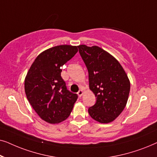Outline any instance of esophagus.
Instances as JSON below:
<instances>
[{
  "instance_id": "1",
  "label": "esophagus",
  "mask_w": 157,
  "mask_h": 157,
  "mask_svg": "<svg viewBox=\"0 0 157 157\" xmlns=\"http://www.w3.org/2000/svg\"><path fill=\"white\" fill-rule=\"evenodd\" d=\"M78 96L79 97H81V96L83 95V90H79V91H78Z\"/></svg>"
}]
</instances>
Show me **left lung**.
<instances>
[{
	"label": "left lung",
	"mask_w": 157,
	"mask_h": 157,
	"mask_svg": "<svg viewBox=\"0 0 157 157\" xmlns=\"http://www.w3.org/2000/svg\"><path fill=\"white\" fill-rule=\"evenodd\" d=\"M89 72V88L96 97L89 109L92 119L102 124L113 121L125 108L130 81L119 62L100 47L78 46Z\"/></svg>",
	"instance_id": "8db88e82"
}]
</instances>
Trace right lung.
Returning a JSON list of instances; mask_svg holds the SVG:
<instances>
[{"mask_svg": "<svg viewBox=\"0 0 157 157\" xmlns=\"http://www.w3.org/2000/svg\"><path fill=\"white\" fill-rule=\"evenodd\" d=\"M78 52L77 46L61 45L43 51L32 63L25 78L30 104L45 121L58 124L69 117L78 95L68 91L61 68Z\"/></svg>", "mask_w": 157, "mask_h": 157, "instance_id": "obj_1", "label": "right lung"}]
</instances>
